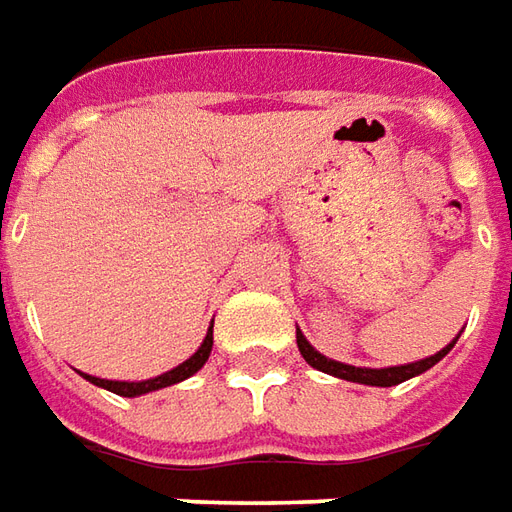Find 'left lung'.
<instances>
[{
	"label": "left lung",
	"instance_id": "8db88e82",
	"mask_svg": "<svg viewBox=\"0 0 512 512\" xmlns=\"http://www.w3.org/2000/svg\"><path fill=\"white\" fill-rule=\"evenodd\" d=\"M457 339H460V333H457ZM457 339L448 342L443 350H437L434 356L420 358V361H412V364H398V367H381V370H375V367H353V364H344V361H333V358L322 356L314 344L302 336V330L297 328V347H300L302 358L314 370L333 375V378H342V381H353V384H367V387H395V384H403V381H409L415 375L426 373L437 361H443L448 356V350L457 344Z\"/></svg>",
	"mask_w": 512,
	"mask_h": 512
}]
</instances>
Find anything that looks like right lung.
<instances>
[{"label": "right lung", "instance_id": "right-lung-1", "mask_svg": "<svg viewBox=\"0 0 512 512\" xmlns=\"http://www.w3.org/2000/svg\"><path fill=\"white\" fill-rule=\"evenodd\" d=\"M212 350V325L207 330V336H204V342L198 347L193 356L182 361L179 367H173L168 373L156 375V378H148V381H109V378H97V375L81 373L89 384H95V387H103L114 392V395H123V398H139V395H148V392H156V389H165L173 387V384H179L184 378H190V375H196L204 364H207V358H210Z\"/></svg>", "mask_w": 512, "mask_h": 512}]
</instances>
